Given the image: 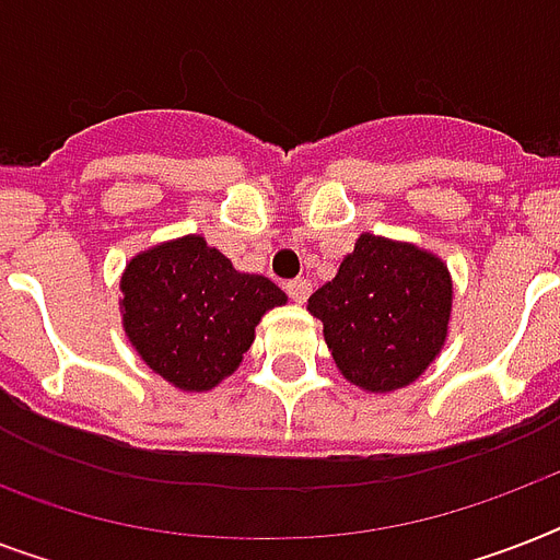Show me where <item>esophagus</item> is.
I'll list each match as a JSON object with an SVG mask.
<instances>
[{
	"label": "esophagus",
	"instance_id": "34e87169",
	"mask_svg": "<svg viewBox=\"0 0 560 560\" xmlns=\"http://www.w3.org/2000/svg\"><path fill=\"white\" fill-rule=\"evenodd\" d=\"M288 293H290V299L296 302V305H302V302L311 296V281H307V279L288 281Z\"/></svg>",
	"mask_w": 560,
	"mask_h": 560
}]
</instances>
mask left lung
Wrapping results in <instances>:
<instances>
[{
  "label": "left lung",
  "mask_w": 560,
  "mask_h": 560,
  "mask_svg": "<svg viewBox=\"0 0 560 560\" xmlns=\"http://www.w3.org/2000/svg\"><path fill=\"white\" fill-rule=\"evenodd\" d=\"M340 374L358 389L398 392L442 354L453 311L447 264L430 249L363 232L340 270L307 299Z\"/></svg>",
  "instance_id": "8db88e82"
}]
</instances>
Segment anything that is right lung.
Masks as SVG:
<instances>
[{
  "label": "right lung",
  "mask_w": 560,
  "mask_h": 560,
  "mask_svg": "<svg viewBox=\"0 0 560 560\" xmlns=\"http://www.w3.org/2000/svg\"><path fill=\"white\" fill-rule=\"evenodd\" d=\"M121 328L144 366L179 392H209L241 366L255 325L288 293L241 272L202 235L136 253L121 272Z\"/></svg>",
  "instance_id": "obj_1"
}]
</instances>
